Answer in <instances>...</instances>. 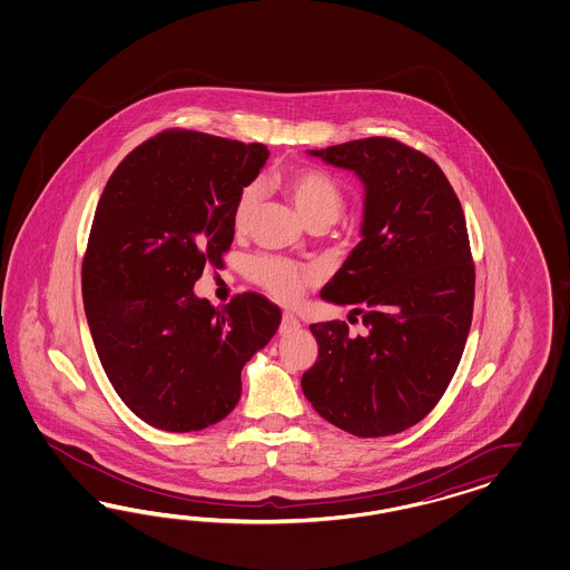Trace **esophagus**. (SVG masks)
Returning a JSON list of instances; mask_svg holds the SVG:
<instances>
[{
  "label": "esophagus",
  "mask_w": 570,
  "mask_h": 570,
  "mask_svg": "<svg viewBox=\"0 0 570 570\" xmlns=\"http://www.w3.org/2000/svg\"><path fill=\"white\" fill-rule=\"evenodd\" d=\"M301 328V322L294 317L293 313H284L282 315V324H279V332L282 334H288V332H294V330Z\"/></svg>",
  "instance_id": "1"
}]
</instances>
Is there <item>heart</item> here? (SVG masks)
Wrapping results in <instances>:
<instances>
[{
	"mask_svg": "<svg viewBox=\"0 0 570 570\" xmlns=\"http://www.w3.org/2000/svg\"><path fill=\"white\" fill-rule=\"evenodd\" d=\"M279 186L288 194L294 208L307 224H334L343 210L345 198L341 186L334 181V177H330L328 173L322 169L293 167L279 175ZM259 203V184H246L238 194L232 213L236 229H244L250 224ZM248 277L282 303H296L305 293V288L315 282V274L307 267L269 255H261L248 261Z\"/></svg>",
	"mask_w": 570,
	"mask_h": 570,
	"instance_id": "b5f03b06",
	"label": "heart"
}]
</instances>
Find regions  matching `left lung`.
I'll return each mask as SVG.
<instances>
[{
  "mask_svg": "<svg viewBox=\"0 0 570 570\" xmlns=\"http://www.w3.org/2000/svg\"><path fill=\"white\" fill-rule=\"evenodd\" d=\"M309 155L365 186L362 242L322 291L324 301L351 305L365 330L311 324L320 353L301 386L343 431L397 434L443 397L466 346L474 263L464 210L441 167L397 139H355Z\"/></svg>",
  "mask_w": 570,
  "mask_h": 570,
  "instance_id": "1",
  "label": "left lung"
}]
</instances>
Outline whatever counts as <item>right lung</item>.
I'll use <instances>...</instances> for the list:
<instances>
[{
  "label": "right lung",
  "mask_w": 570,
  "mask_h": 570,
  "mask_svg": "<svg viewBox=\"0 0 570 570\" xmlns=\"http://www.w3.org/2000/svg\"><path fill=\"white\" fill-rule=\"evenodd\" d=\"M267 156L263 144L169 129L125 156L100 196L81 269L87 324L117 395L155 429L224 420L244 363L282 322L263 294L222 309L194 294L205 267H224L236 198Z\"/></svg>",
  "instance_id": "1"
}]
</instances>
